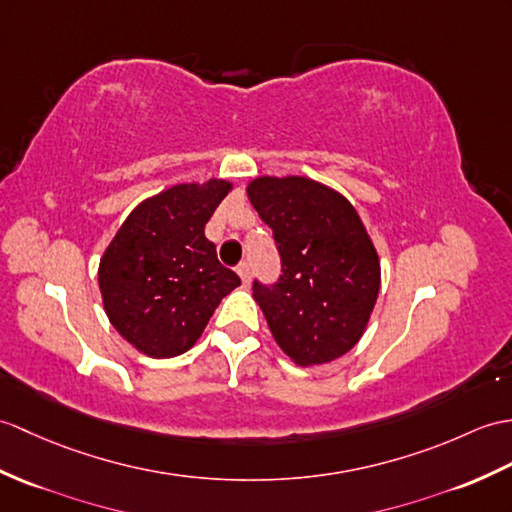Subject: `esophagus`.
Returning <instances> with one entry per match:
<instances>
[{
    "label": "esophagus",
    "instance_id": "34e87169",
    "mask_svg": "<svg viewBox=\"0 0 512 512\" xmlns=\"http://www.w3.org/2000/svg\"><path fill=\"white\" fill-rule=\"evenodd\" d=\"M237 275H240L244 285H248V281H251V264H246V261H242V264L237 266Z\"/></svg>",
    "mask_w": 512,
    "mask_h": 512
}]
</instances>
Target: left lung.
Returning <instances> with one entry per match:
<instances>
[{
	"mask_svg": "<svg viewBox=\"0 0 512 512\" xmlns=\"http://www.w3.org/2000/svg\"><path fill=\"white\" fill-rule=\"evenodd\" d=\"M246 194L275 233L283 264L275 285L253 283L272 338L299 366L342 358L360 342L382 283L360 213L307 176H257Z\"/></svg>",
	"mask_w": 512,
	"mask_h": 512,
	"instance_id": "obj_1",
	"label": "left lung"
}]
</instances>
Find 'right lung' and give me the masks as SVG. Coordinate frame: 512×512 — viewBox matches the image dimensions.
Wrapping results in <instances>:
<instances>
[{"label": "right lung", "instance_id": "obj_1", "mask_svg": "<svg viewBox=\"0 0 512 512\" xmlns=\"http://www.w3.org/2000/svg\"><path fill=\"white\" fill-rule=\"evenodd\" d=\"M231 189L227 178L163 189L141 200L106 246L98 266L104 312L148 358L192 349L220 301L242 283L205 237Z\"/></svg>", "mask_w": 512, "mask_h": 512}]
</instances>
